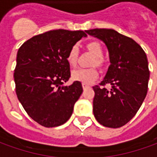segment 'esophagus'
Here are the masks:
<instances>
[{"label":"esophagus","mask_w":157,"mask_h":157,"mask_svg":"<svg viewBox=\"0 0 157 157\" xmlns=\"http://www.w3.org/2000/svg\"><path fill=\"white\" fill-rule=\"evenodd\" d=\"M82 87H83V89H86V88H89L90 86H89V85H87V84L83 83V84H82Z\"/></svg>","instance_id":"obj_1"}]
</instances>
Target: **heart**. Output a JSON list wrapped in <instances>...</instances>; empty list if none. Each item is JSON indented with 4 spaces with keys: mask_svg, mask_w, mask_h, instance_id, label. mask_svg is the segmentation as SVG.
<instances>
[{
    "mask_svg": "<svg viewBox=\"0 0 157 157\" xmlns=\"http://www.w3.org/2000/svg\"><path fill=\"white\" fill-rule=\"evenodd\" d=\"M86 48L92 53L94 59L92 62V65H97L98 67H102L105 64V60L102 57L103 48L101 44L98 41H91L86 44ZM78 55V47L77 45H73L70 48L67 54V61L71 65H75L77 60ZM73 80L85 84H90L98 77V71L96 67L91 68H78L74 70L71 73Z\"/></svg>",
    "mask_w": 157,
    "mask_h": 157,
    "instance_id": "obj_1",
    "label": "heart"
}]
</instances>
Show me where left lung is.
I'll return each instance as SVG.
<instances>
[{
    "label": "left lung",
    "mask_w": 157,
    "mask_h": 157,
    "mask_svg": "<svg viewBox=\"0 0 157 157\" xmlns=\"http://www.w3.org/2000/svg\"><path fill=\"white\" fill-rule=\"evenodd\" d=\"M101 39L109 49V65L105 77L92 88L93 114L105 127L119 128L138 112L148 91L150 71L145 51L136 42L113 29L86 30ZM107 84L111 85L110 90Z\"/></svg>",
    "instance_id": "1"
}]
</instances>
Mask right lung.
<instances>
[{
  "mask_svg": "<svg viewBox=\"0 0 157 157\" xmlns=\"http://www.w3.org/2000/svg\"><path fill=\"white\" fill-rule=\"evenodd\" d=\"M86 34L84 31L50 30L33 36L19 48L14 71L16 93L27 113L42 126L56 127L71 118L83 89L71 77L67 54Z\"/></svg>",
  "mask_w": 157,
  "mask_h": 157,
  "instance_id": "right-lung-1",
  "label": "right lung"
}]
</instances>
